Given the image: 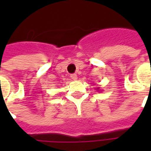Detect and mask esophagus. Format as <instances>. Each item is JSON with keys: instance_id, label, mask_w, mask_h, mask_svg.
I'll return each mask as SVG.
<instances>
[{"instance_id": "obj_1", "label": "esophagus", "mask_w": 151, "mask_h": 151, "mask_svg": "<svg viewBox=\"0 0 151 151\" xmlns=\"http://www.w3.org/2000/svg\"><path fill=\"white\" fill-rule=\"evenodd\" d=\"M70 78H71L73 80H74V81H75V80H77V79H78V76H77V74H76V73H73V74H71V75H70Z\"/></svg>"}]
</instances>
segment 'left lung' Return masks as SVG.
I'll list each match as a JSON object with an SVG mask.
<instances>
[{
  "instance_id": "1",
  "label": "left lung",
  "mask_w": 151,
  "mask_h": 151,
  "mask_svg": "<svg viewBox=\"0 0 151 151\" xmlns=\"http://www.w3.org/2000/svg\"><path fill=\"white\" fill-rule=\"evenodd\" d=\"M97 89H98V90H99V88H97Z\"/></svg>"
}]
</instances>
